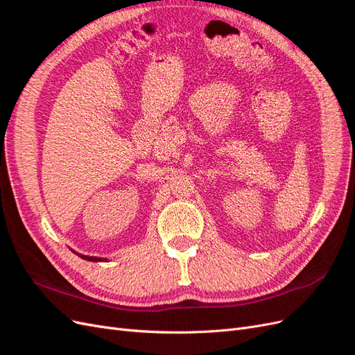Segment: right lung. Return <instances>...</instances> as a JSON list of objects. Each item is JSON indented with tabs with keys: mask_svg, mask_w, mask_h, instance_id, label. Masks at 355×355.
I'll use <instances>...</instances> for the list:
<instances>
[{
	"mask_svg": "<svg viewBox=\"0 0 355 355\" xmlns=\"http://www.w3.org/2000/svg\"><path fill=\"white\" fill-rule=\"evenodd\" d=\"M72 250V249H71ZM75 254L77 256H80L81 259H84V261H90V262H106V257H96V256H87V254H81V253H78V252H75V250H72Z\"/></svg>",
	"mask_w": 355,
	"mask_h": 355,
	"instance_id": "obj_1",
	"label": "right lung"
}]
</instances>
